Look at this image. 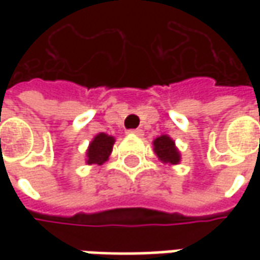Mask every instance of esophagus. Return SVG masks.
Instances as JSON below:
<instances>
[{"label":"esophagus","instance_id":"34e87169","mask_svg":"<svg viewBox=\"0 0 260 260\" xmlns=\"http://www.w3.org/2000/svg\"><path fill=\"white\" fill-rule=\"evenodd\" d=\"M128 133L136 136H143V130L142 128H132V130H128Z\"/></svg>","mask_w":260,"mask_h":260}]
</instances>
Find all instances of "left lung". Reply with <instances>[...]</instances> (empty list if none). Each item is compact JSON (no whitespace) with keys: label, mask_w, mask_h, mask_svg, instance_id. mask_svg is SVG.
<instances>
[{"label":"left lung","mask_w":260,"mask_h":260,"mask_svg":"<svg viewBox=\"0 0 260 260\" xmlns=\"http://www.w3.org/2000/svg\"><path fill=\"white\" fill-rule=\"evenodd\" d=\"M153 147H155L156 156L165 162V164H171V165H176L179 162V152L175 147L174 140L168 136H160L153 142Z\"/></svg>","instance_id":"left-lung-1"}]
</instances>
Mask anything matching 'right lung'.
Returning a JSON list of instances; mask_svg holds the SVG:
<instances>
[{
  "mask_svg": "<svg viewBox=\"0 0 260 260\" xmlns=\"http://www.w3.org/2000/svg\"><path fill=\"white\" fill-rule=\"evenodd\" d=\"M113 145H114V137L105 135V133H100L98 136H95L94 140L88 147V152H86V156H88L86 162L89 165L91 164L103 165L111 153Z\"/></svg>",
  "mask_w": 260,
  "mask_h": 260,
  "instance_id": "1",
  "label": "right lung"
}]
</instances>
